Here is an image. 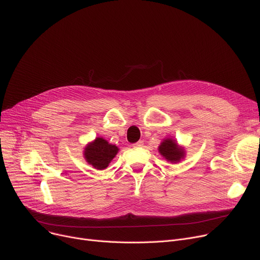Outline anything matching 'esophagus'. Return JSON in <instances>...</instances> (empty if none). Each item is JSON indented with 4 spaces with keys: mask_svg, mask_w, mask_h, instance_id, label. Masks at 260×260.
<instances>
[{
    "mask_svg": "<svg viewBox=\"0 0 260 260\" xmlns=\"http://www.w3.org/2000/svg\"><path fill=\"white\" fill-rule=\"evenodd\" d=\"M143 145V141H138V142H136V143H134V146H138V148H140V146H142Z\"/></svg>",
    "mask_w": 260,
    "mask_h": 260,
    "instance_id": "obj_1",
    "label": "esophagus"
}]
</instances>
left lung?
<instances>
[{"label":"left lung","mask_w":260,"mask_h":260,"mask_svg":"<svg viewBox=\"0 0 260 260\" xmlns=\"http://www.w3.org/2000/svg\"><path fill=\"white\" fill-rule=\"evenodd\" d=\"M159 153L166 158L168 161L177 162L180 158L184 157V150L180 149L172 139H166L158 148Z\"/></svg>","instance_id":"8db88e82"}]
</instances>
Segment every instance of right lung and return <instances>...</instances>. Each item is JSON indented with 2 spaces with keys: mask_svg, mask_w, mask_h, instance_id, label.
Returning <instances> with one entry per match:
<instances>
[{
  "mask_svg": "<svg viewBox=\"0 0 260 260\" xmlns=\"http://www.w3.org/2000/svg\"><path fill=\"white\" fill-rule=\"evenodd\" d=\"M118 151L119 150L116 145L109 144L103 138H96L92 143H90L85 148V158L98 170H103L108 167Z\"/></svg>",
  "mask_w": 260,
  "mask_h": 260,
  "instance_id": "obj_1",
  "label": "right lung"
}]
</instances>
